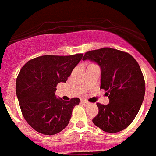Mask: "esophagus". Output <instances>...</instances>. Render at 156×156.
Segmentation results:
<instances>
[{"label":"esophagus","mask_w":156,"mask_h":156,"mask_svg":"<svg viewBox=\"0 0 156 156\" xmlns=\"http://www.w3.org/2000/svg\"><path fill=\"white\" fill-rule=\"evenodd\" d=\"M81 102H82V104L84 105H85V106L88 105L90 104V103L88 102V101H81Z\"/></svg>","instance_id":"esophagus-1"}]
</instances>
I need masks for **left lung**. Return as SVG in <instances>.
Instances as JSON below:
<instances>
[{"instance_id": "left-lung-1", "label": "left lung", "mask_w": 156, "mask_h": 156, "mask_svg": "<svg viewBox=\"0 0 156 156\" xmlns=\"http://www.w3.org/2000/svg\"><path fill=\"white\" fill-rule=\"evenodd\" d=\"M101 68V87L108 91L109 103H97L98 115L92 119L104 132L115 133L124 130L135 119L145 92V80L139 64L129 53L103 48L85 54Z\"/></svg>"}]
</instances>
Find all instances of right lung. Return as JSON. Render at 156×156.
<instances>
[{
    "label": "right lung",
    "mask_w": 156,
    "mask_h": 156,
    "mask_svg": "<svg viewBox=\"0 0 156 156\" xmlns=\"http://www.w3.org/2000/svg\"><path fill=\"white\" fill-rule=\"evenodd\" d=\"M83 54L43 55L27 62L16 80V94L23 116L39 133L52 135L69 123L78 98L64 101L55 95L58 83L66 82Z\"/></svg>",
    "instance_id": "right-lung-1"
}]
</instances>
